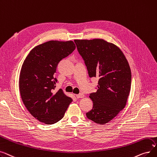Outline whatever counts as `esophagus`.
<instances>
[{
    "mask_svg": "<svg viewBox=\"0 0 157 157\" xmlns=\"http://www.w3.org/2000/svg\"><path fill=\"white\" fill-rule=\"evenodd\" d=\"M76 97L77 98H84V94L83 93H80L76 95Z\"/></svg>",
    "mask_w": 157,
    "mask_h": 157,
    "instance_id": "obj_1",
    "label": "esophagus"
}]
</instances>
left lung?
Masks as SVG:
<instances>
[{
  "instance_id": "left-lung-1",
  "label": "left lung",
  "mask_w": 157,
  "mask_h": 157,
  "mask_svg": "<svg viewBox=\"0 0 157 157\" xmlns=\"http://www.w3.org/2000/svg\"><path fill=\"white\" fill-rule=\"evenodd\" d=\"M74 42L89 77L99 78L97 91L89 96L93 107L86 116L97 124H105L126 105L131 88L130 66L122 51L113 43L101 39Z\"/></svg>"
}]
</instances>
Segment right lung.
<instances>
[{
	"mask_svg": "<svg viewBox=\"0 0 157 157\" xmlns=\"http://www.w3.org/2000/svg\"><path fill=\"white\" fill-rule=\"evenodd\" d=\"M72 41H49L34 47L21 66L19 79L21 98L31 114L40 122L54 124L64 117L72 101L62 89L54 92V75L63 59L75 49Z\"/></svg>",
	"mask_w": 157,
	"mask_h": 157,
	"instance_id": "obj_1",
	"label": "right lung"
}]
</instances>
